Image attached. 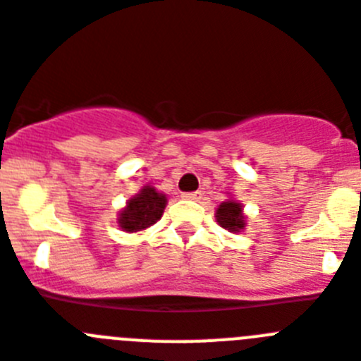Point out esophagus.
<instances>
[{
	"label": "esophagus",
	"instance_id": "34e87169",
	"mask_svg": "<svg viewBox=\"0 0 361 361\" xmlns=\"http://www.w3.org/2000/svg\"><path fill=\"white\" fill-rule=\"evenodd\" d=\"M200 195H202L200 191H190V193H183L184 199H188V200H199Z\"/></svg>",
	"mask_w": 361,
	"mask_h": 361
}]
</instances>
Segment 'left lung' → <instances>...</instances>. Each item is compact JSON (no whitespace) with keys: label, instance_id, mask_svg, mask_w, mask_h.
Here are the masks:
<instances>
[{"label":"left lung","instance_id":"left-lung-1","mask_svg":"<svg viewBox=\"0 0 361 361\" xmlns=\"http://www.w3.org/2000/svg\"><path fill=\"white\" fill-rule=\"evenodd\" d=\"M216 222L229 231H240L244 229V215H242V206L235 200L222 202L216 209Z\"/></svg>","mask_w":361,"mask_h":361}]
</instances>
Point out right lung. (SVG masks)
<instances>
[{
	"label": "right lung",
	"instance_id": "obj_1",
	"mask_svg": "<svg viewBox=\"0 0 361 361\" xmlns=\"http://www.w3.org/2000/svg\"><path fill=\"white\" fill-rule=\"evenodd\" d=\"M166 208V197L162 193H157L155 188L145 186L141 193L133 197L126 208L121 212L119 226L124 231H141V229L149 228L155 224L162 216V212Z\"/></svg>",
	"mask_w": 361,
	"mask_h": 361
}]
</instances>
